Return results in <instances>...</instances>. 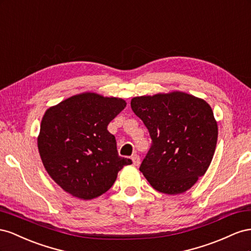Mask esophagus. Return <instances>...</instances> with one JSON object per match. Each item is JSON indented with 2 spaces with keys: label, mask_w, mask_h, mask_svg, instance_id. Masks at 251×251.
<instances>
[{
  "label": "esophagus",
  "mask_w": 251,
  "mask_h": 251,
  "mask_svg": "<svg viewBox=\"0 0 251 251\" xmlns=\"http://www.w3.org/2000/svg\"><path fill=\"white\" fill-rule=\"evenodd\" d=\"M131 161L134 166H139L140 165V156L138 154H133L131 156Z\"/></svg>",
  "instance_id": "34e87169"
}]
</instances>
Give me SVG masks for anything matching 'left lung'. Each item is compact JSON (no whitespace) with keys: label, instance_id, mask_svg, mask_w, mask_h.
Returning <instances> with one entry per match:
<instances>
[{"label":"left lung","instance_id":"1","mask_svg":"<svg viewBox=\"0 0 251 251\" xmlns=\"http://www.w3.org/2000/svg\"><path fill=\"white\" fill-rule=\"evenodd\" d=\"M133 112L152 140L140 170L166 195L190 189L208 169L218 141V123L205 100L183 91L131 99Z\"/></svg>","mask_w":251,"mask_h":251}]
</instances>
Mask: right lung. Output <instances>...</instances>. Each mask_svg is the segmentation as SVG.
Segmentation results:
<instances>
[{"label": "right lung", "mask_w": 251, "mask_h": 251, "mask_svg": "<svg viewBox=\"0 0 251 251\" xmlns=\"http://www.w3.org/2000/svg\"><path fill=\"white\" fill-rule=\"evenodd\" d=\"M121 98L82 92L49 107L38 148L47 174L69 195L91 200L108 190L131 161L118 154L107 126L126 107Z\"/></svg>", "instance_id": "add662e5"}]
</instances>
